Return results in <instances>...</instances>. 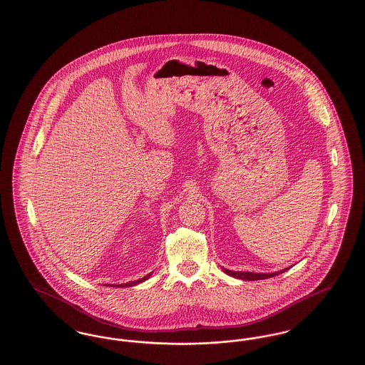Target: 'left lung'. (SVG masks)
Masks as SVG:
<instances>
[{
    "label": "left lung",
    "instance_id": "1",
    "mask_svg": "<svg viewBox=\"0 0 365 365\" xmlns=\"http://www.w3.org/2000/svg\"><path fill=\"white\" fill-rule=\"evenodd\" d=\"M223 271L228 274L230 277H234V278L237 279H242V280H260V279H268L272 278V277H277L279 274H282V272H284L286 269H282V271H278V272H271V274H256V272H241V271H230V269H226V268H223Z\"/></svg>",
    "mask_w": 365,
    "mask_h": 365
}]
</instances>
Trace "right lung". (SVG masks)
<instances>
[{"label": "right lung", "instance_id": "right-lung-1", "mask_svg": "<svg viewBox=\"0 0 365 365\" xmlns=\"http://www.w3.org/2000/svg\"><path fill=\"white\" fill-rule=\"evenodd\" d=\"M150 275H152V274L146 275L145 278H140L138 279V280H134V282H128V283H122V284H109V286H110V287H112V286H113V287H115V286H116V287H130V286H135V284H138V283H140V282H145L146 279L150 278Z\"/></svg>", "mask_w": 365, "mask_h": 365}]
</instances>
